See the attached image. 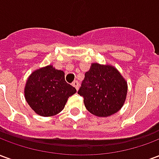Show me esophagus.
Masks as SVG:
<instances>
[{"label": "esophagus", "mask_w": 159, "mask_h": 159, "mask_svg": "<svg viewBox=\"0 0 159 159\" xmlns=\"http://www.w3.org/2000/svg\"><path fill=\"white\" fill-rule=\"evenodd\" d=\"M72 86L75 87L76 90H78V89H79V83H78V81L75 80V81L72 83Z\"/></svg>", "instance_id": "34e87169"}]
</instances>
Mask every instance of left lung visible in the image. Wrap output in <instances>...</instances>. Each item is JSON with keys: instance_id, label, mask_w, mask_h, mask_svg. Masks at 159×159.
Listing matches in <instances>:
<instances>
[{"instance_id": "1", "label": "left lung", "mask_w": 159, "mask_h": 159, "mask_svg": "<svg viewBox=\"0 0 159 159\" xmlns=\"http://www.w3.org/2000/svg\"><path fill=\"white\" fill-rule=\"evenodd\" d=\"M128 86L116 68L93 63L77 93L83 98L87 110L97 117H109L122 108Z\"/></svg>"}]
</instances>
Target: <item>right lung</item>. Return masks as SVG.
Instances as JSON below:
<instances>
[{
	"mask_svg": "<svg viewBox=\"0 0 159 159\" xmlns=\"http://www.w3.org/2000/svg\"><path fill=\"white\" fill-rule=\"evenodd\" d=\"M76 89L65 80V73L48 66L29 76L25 89L27 103L42 117H51L64 109L68 98Z\"/></svg>",
	"mask_w": 159,
	"mask_h": 159,
	"instance_id": "1",
	"label": "right lung"
}]
</instances>
